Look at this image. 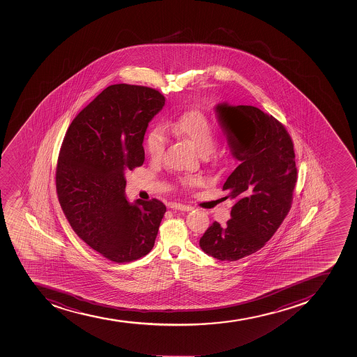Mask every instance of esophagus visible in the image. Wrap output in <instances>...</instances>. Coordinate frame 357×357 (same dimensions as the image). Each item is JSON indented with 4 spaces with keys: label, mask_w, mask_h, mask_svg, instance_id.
<instances>
[{
    "label": "esophagus",
    "mask_w": 357,
    "mask_h": 357,
    "mask_svg": "<svg viewBox=\"0 0 357 357\" xmlns=\"http://www.w3.org/2000/svg\"><path fill=\"white\" fill-rule=\"evenodd\" d=\"M170 208L172 209H177V211H190L193 208L190 207V206H186V204H172L170 206Z\"/></svg>",
    "instance_id": "1"
}]
</instances>
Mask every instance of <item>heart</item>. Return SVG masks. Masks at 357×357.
Returning a JSON list of instances; mask_svg holds the SVG:
<instances>
[{
	"label": "heart",
	"instance_id": "1",
	"mask_svg": "<svg viewBox=\"0 0 357 357\" xmlns=\"http://www.w3.org/2000/svg\"><path fill=\"white\" fill-rule=\"evenodd\" d=\"M167 129L180 139H186L202 156H207L214 150L216 132L208 116L200 111H190L167 123ZM167 132L163 127H156L146 137V149L150 158L160 160L167 146ZM200 183L199 178L185 177L180 179L183 187L190 188Z\"/></svg>",
	"mask_w": 357,
	"mask_h": 357
}]
</instances>
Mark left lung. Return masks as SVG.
I'll list each match as a JSON object with an SVG mask.
<instances>
[{"instance_id":"1","label":"left lung","mask_w":357,"mask_h":357,"mask_svg":"<svg viewBox=\"0 0 357 357\" xmlns=\"http://www.w3.org/2000/svg\"><path fill=\"white\" fill-rule=\"evenodd\" d=\"M215 112L239 162L223 185L236 204L225 228L214 222L200 248L221 261H236L260 250L288 214L297 181L295 153L282 123L258 107L221 102Z\"/></svg>"}]
</instances>
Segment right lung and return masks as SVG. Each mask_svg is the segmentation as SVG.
Masks as SVG:
<instances>
[{
	"label": "right lung",
	"mask_w": 357,
	"mask_h": 357,
	"mask_svg": "<svg viewBox=\"0 0 357 357\" xmlns=\"http://www.w3.org/2000/svg\"><path fill=\"white\" fill-rule=\"evenodd\" d=\"M164 105L155 89L109 85L66 132L55 177L59 201L78 237L111 261L148 255L167 211L156 199L130 204L125 193V174L144 162L146 128Z\"/></svg>",
	"instance_id": "1"
}]
</instances>
